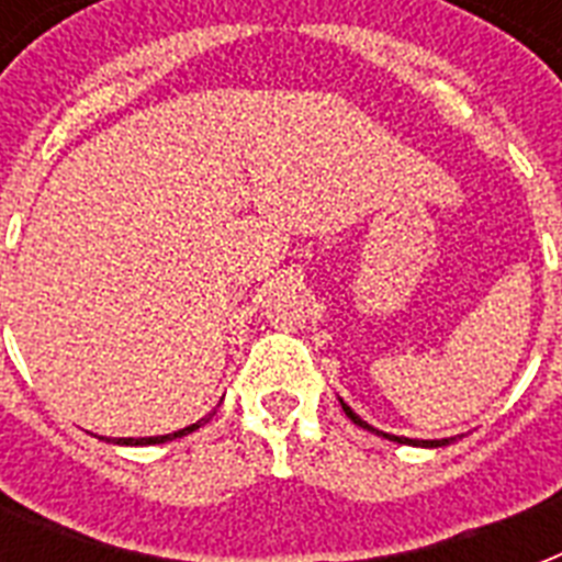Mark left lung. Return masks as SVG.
Instances as JSON below:
<instances>
[{"label": "left lung", "instance_id": "8db88e82", "mask_svg": "<svg viewBox=\"0 0 562 562\" xmlns=\"http://www.w3.org/2000/svg\"><path fill=\"white\" fill-rule=\"evenodd\" d=\"M341 408H344V414H347V417H350L352 423H356V426L368 428V431H375V428L368 426L364 419L356 417V414H352V411L347 408L344 402H341ZM379 435H382V431H379ZM382 437H387V440H396V443H414V446H446V443H452V440H454V437H443V440H408V437H393V435H382Z\"/></svg>", "mask_w": 562, "mask_h": 562}]
</instances>
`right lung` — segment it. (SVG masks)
Listing matches in <instances>:
<instances>
[{
	"label": "right lung",
	"mask_w": 562,
	"mask_h": 562,
	"mask_svg": "<svg viewBox=\"0 0 562 562\" xmlns=\"http://www.w3.org/2000/svg\"><path fill=\"white\" fill-rule=\"evenodd\" d=\"M210 417L198 419V423H192L189 428H180V431H175V435H162V437H116L113 443H122V446H145V443H166V440H175V437H183L189 435V431H194V428H201L203 423H206Z\"/></svg>",
	"instance_id": "add662e5"
}]
</instances>
